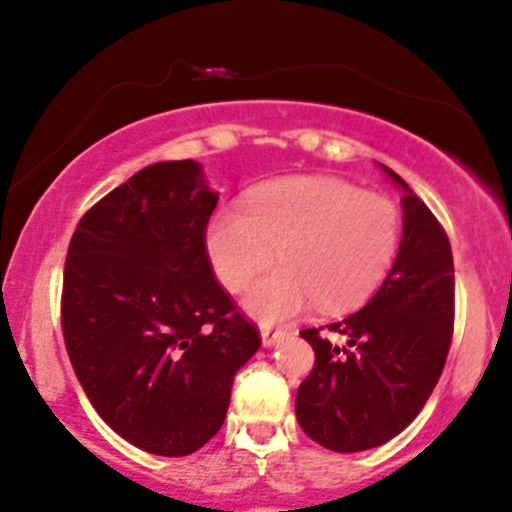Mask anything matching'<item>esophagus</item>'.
Listing matches in <instances>:
<instances>
[{"instance_id":"1","label":"esophagus","mask_w":512,"mask_h":512,"mask_svg":"<svg viewBox=\"0 0 512 512\" xmlns=\"http://www.w3.org/2000/svg\"><path fill=\"white\" fill-rule=\"evenodd\" d=\"M286 333L283 330H271V328H261V342L263 347H273L276 342H281Z\"/></svg>"}]
</instances>
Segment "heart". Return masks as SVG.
Here are the masks:
<instances>
[{
  "instance_id": "heart-1",
  "label": "heart",
  "mask_w": 512,
  "mask_h": 512,
  "mask_svg": "<svg viewBox=\"0 0 512 512\" xmlns=\"http://www.w3.org/2000/svg\"><path fill=\"white\" fill-rule=\"evenodd\" d=\"M402 219L392 199L342 179L286 177L258 184L246 209H217L204 246L214 273L241 291L273 258L283 266L244 293L246 313L283 323L320 305L345 313L382 286L399 251Z\"/></svg>"
}]
</instances>
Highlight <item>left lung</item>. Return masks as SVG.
<instances>
[{"instance_id":"1","label":"left lung","mask_w":512,"mask_h":512,"mask_svg":"<svg viewBox=\"0 0 512 512\" xmlns=\"http://www.w3.org/2000/svg\"><path fill=\"white\" fill-rule=\"evenodd\" d=\"M402 189V244L387 278L365 308L330 323L347 347L315 328L300 337L315 367L295 394L305 434L337 453L367 451L407 429L434 392L453 333V256L446 231L397 172Z\"/></svg>"}]
</instances>
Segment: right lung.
I'll return each mask as SVG.
<instances>
[{
  "label": "right lung",
  "mask_w": 512,
  "mask_h": 512,
  "mask_svg": "<svg viewBox=\"0 0 512 512\" xmlns=\"http://www.w3.org/2000/svg\"><path fill=\"white\" fill-rule=\"evenodd\" d=\"M217 202L199 162H155L88 209L68 246L73 372L100 419L157 456H189L217 434L234 374L261 347L209 266Z\"/></svg>",
  "instance_id": "1"
}]
</instances>
